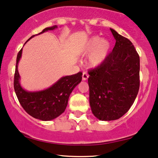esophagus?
Wrapping results in <instances>:
<instances>
[{
  "instance_id": "esophagus-1",
  "label": "esophagus",
  "mask_w": 158,
  "mask_h": 158,
  "mask_svg": "<svg viewBox=\"0 0 158 158\" xmlns=\"http://www.w3.org/2000/svg\"><path fill=\"white\" fill-rule=\"evenodd\" d=\"M82 77H83V81H86L88 78V74L86 72H83Z\"/></svg>"
}]
</instances>
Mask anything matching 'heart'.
Segmentation results:
<instances>
[{
	"label": "heart",
	"instance_id": "1",
	"mask_svg": "<svg viewBox=\"0 0 158 158\" xmlns=\"http://www.w3.org/2000/svg\"><path fill=\"white\" fill-rule=\"evenodd\" d=\"M111 43L107 40H101V37L94 36L86 41L82 48L84 55L90 54L87 63L91 68H96L103 63L109 55Z\"/></svg>",
	"mask_w": 158,
	"mask_h": 158
}]
</instances>
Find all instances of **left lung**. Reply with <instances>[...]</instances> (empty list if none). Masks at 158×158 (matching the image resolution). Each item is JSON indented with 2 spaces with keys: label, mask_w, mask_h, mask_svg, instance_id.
Instances as JSON below:
<instances>
[{
  "label": "left lung",
  "mask_w": 158,
  "mask_h": 158,
  "mask_svg": "<svg viewBox=\"0 0 158 158\" xmlns=\"http://www.w3.org/2000/svg\"><path fill=\"white\" fill-rule=\"evenodd\" d=\"M116 44L102 64L88 71L92 113L101 121L118 119L135 102L139 88V56L130 41L110 29Z\"/></svg>",
  "instance_id": "left-lung-1"
}]
</instances>
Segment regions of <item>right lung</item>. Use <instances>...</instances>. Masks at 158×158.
Masks as SVG:
<instances>
[{
    "instance_id": "add662e5",
    "label": "right lung",
    "mask_w": 158,
    "mask_h": 158,
    "mask_svg": "<svg viewBox=\"0 0 158 158\" xmlns=\"http://www.w3.org/2000/svg\"><path fill=\"white\" fill-rule=\"evenodd\" d=\"M56 28H57V26L45 28L38 34L54 30ZM34 36H31L27 42ZM21 54L22 49L17 55L14 81L15 93L19 103L27 114L37 119L50 121L57 118L65 110L69 96L77 84L81 82L83 73L79 72L77 74L62 77L51 87L45 90L36 92L27 91L21 87L19 83L20 75L18 71V63Z\"/></svg>"
}]
</instances>
